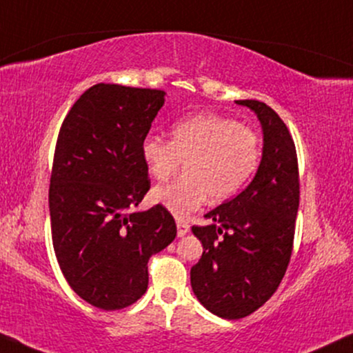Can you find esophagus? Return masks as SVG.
<instances>
[{
	"label": "esophagus",
	"mask_w": 353,
	"mask_h": 353,
	"mask_svg": "<svg viewBox=\"0 0 353 353\" xmlns=\"http://www.w3.org/2000/svg\"><path fill=\"white\" fill-rule=\"evenodd\" d=\"M190 228H191V225L188 223V221H183V220L176 221V230H178V236H180V238L181 236L190 233Z\"/></svg>",
	"instance_id": "1"
}]
</instances>
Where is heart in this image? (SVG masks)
Listing matches in <instances>:
<instances>
[{
  "instance_id": "b5f03b06",
  "label": "heart",
  "mask_w": 353,
  "mask_h": 353,
  "mask_svg": "<svg viewBox=\"0 0 353 353\" xmlns=\"http://www.w3.org/2000/svg\"><path fill=\"white\" fill-rule=\"evenodd\" d=\"M148 172L165 181L188 163L183 180L157 186L152 199L186 219L209 199L223 202L243 190L262 159L260 134L238 120L199 114L172 127V141L148 134L141 143Z\"/></svg>"
}]
</instances>
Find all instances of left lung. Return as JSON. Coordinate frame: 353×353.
I'll return each mask as SVG.
<instances>
[{"instance_id": "1", "label": "left lung", "mask_w": 353, "mask_h": 353, "mask_svg": "<svg viewBox=\"0 0 353 353\" xmlns=\"http://www.w3.org/2000/svg\"><path fill=\"white\" fill-rule=\"evenodd\" d=\"M236 103L262 123V162L249 186L205 215L210 225L191 228L204 248L191 268L192 291L226 320L250 315L278 289L292 255L301 197L296 144L286 123L260 101Z\"/></svg>"}]
</instances>
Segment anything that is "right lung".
<instances>
[{
  "label": "right lung",
  "instance_id": "add662e5",
  "mask_svg": "<svg viewBox=\"0 0 353 353\" xmlns=\"http://www.w3.org/2000/svg\"><path fill=\"white\" fill-rule=\"evenodd\" d=\"M163 91L98 83L57 134L50 180L52 248L69 286L91 305L120 310L148 289V260L176 236L165 207L132 210L151 188L141 143Z\"/></svg>",
  "mask_w": 353,
  "mask_h": 353
}]
</instances>
